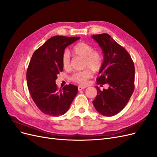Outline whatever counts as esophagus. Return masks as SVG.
I'll return each mask as SVG.
<instances>
[{
	"mask_svg": "<svg viewBox=\"0 0 157 157\" xmlns=\"http://www.w3.org/2000/svg\"><path fill=\"white\" fill-rule=\"evenodd\" d=\"M84 88H86V86H79L78 87V90H83V89H84Z\"/></svg>",
	"mask_w": 157,
	"mask_h": 157,
	"instance_id": "obj_1",
	"label": "esophagus"
}]
</instances>
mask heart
Listing matches in <instances>:
<instances>
[{"label":"heart","instance_id":"1","mask_svg":"<svg viewBox=\"0 0 157 157\" xmlns=\"http://www.w3.org/2000/svg\"><path fill=\"white\" fill-rule=\"evenodd\" d=\"M72 52L74 55L84 58L83 67L84 68H90L92 71H98L101 67L103 56L99 51L94 50L91 44L84 42H78L74 46ZM61 63L65 69H69L71 67L70 56L67 51H65L63 54ZM91 77V71L89 69H86L75 73L71 77V80L74 82L84 85Z\"/></svg>","mask_w":157,"mask_h":157}]
</instances>
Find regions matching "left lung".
Listing matches in <instances>:
<instances>
[{"label":"left lung","mask_w":157,"mask_h":157,"mask_svg":"<svg viewBox=\"0 0 157 157\" xmlns=\"http://www.w3.org/2000/svg\"><path fill=\"white\" fill-rule=\"evenodd\" d=\"M92 38L104 54L97 84H109L108 89L103 90L97 86L98 94L92 103L101 115L112 117L124 108L134 91V64L126 49L109 35H93Z\"/></svg>","instance_id":"left-lung-1"}]
</instances>
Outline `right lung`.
<instances>
[{
	"instance_id": "add662e5",
	"label": "right lung",
	"mask_w": 157,
	"mask_h": 157,
	"mask_svg": "<svg viewBox=\"0 0 157 157\" xmlns=\"http://www.w3.org/2000/svg\"><path fill=\"white\" fill-rule=\"evenodd\" d=\"M79 39L54 36L32 56L27 71V86L37 107L46 115H63L78 93V88L71 84L59 90L55 81L63 69L61 58L65 48Z\"/></svg>"
}]
</instances>
